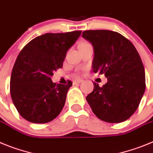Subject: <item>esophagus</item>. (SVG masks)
<instances>
[{"label": "esophagus", "instance_id": "34e87169", "mask_svg": "<svg viewBox=\"0 0 153 153\" xmlns=\"http://www.w3.org/2000/svg\"><path fill=\"white\" fill-rule=\"evenodd\" d=\"M83 82V80L81 79V78H77V79H75L73 81V84L74 85H76V84H80L81 82Z\"/></svg>", "mask_w": 153, "mask_h": 153}]
</instances>
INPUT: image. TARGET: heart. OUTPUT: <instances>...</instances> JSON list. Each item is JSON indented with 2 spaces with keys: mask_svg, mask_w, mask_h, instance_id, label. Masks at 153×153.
Here are the masks:
<instances>
[{
  "mask_svg": "<svg viewBox=\"0 0 153 153\" xmlns=\"http://www.w3.org/2000/svg\"><path fill=\"white\" fill-rule=\"evenodd\" d=\"M85 43H87V42H83V43H82V44H85Z\"/></svg>",
  "mask_w": 153,
  "mask_h": 153,
  "instance_id": "obj_1",
  "label": "heart"
}]
</instances>
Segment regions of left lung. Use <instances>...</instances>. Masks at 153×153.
<instances>
[{
    "mask_svg": "<svg viewBox=\"0 0 153 153\" xmlns=\"http://www.w3.org/2000/svg\"><path fill=\"white\" fill-rule=\"evenodd\" d=\"M82 37L93 45L92 71L107 78L102 87L94 83L87 101L101 120H126L138 108L146 89L145 70L138 52L126 37L111 30H85Z\"/></svg>",
    "mask_w": 153,
    "mask_h": 153,
    "instance_id": "obj_1",
    "label": "left lung"
}]
</instances>
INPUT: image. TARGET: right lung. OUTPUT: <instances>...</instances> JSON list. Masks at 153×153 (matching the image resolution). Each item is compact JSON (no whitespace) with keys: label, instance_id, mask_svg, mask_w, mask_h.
Listing matches in <instances>:
<instances>
[{"label":"right lung","instance_id":"1","mask_svg":"<svg viewBox=\"0 0 153 153\" xmlns=\"http://www.w3.org/2000/svg\"><path fill=\"white\" fill-rule=\"evenodd\" d=\"M82 31L43 34L23 48L10 82L12 100L19 114L34 123H46L60 114L72 82L53 83V71L62 67L70 47Z\"/></svg>","mask_w":153,"mask_h":153}]
</instances>
